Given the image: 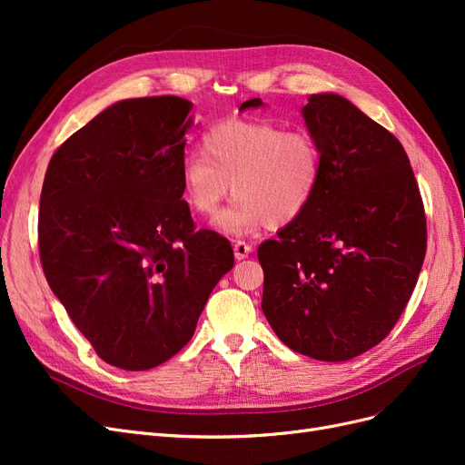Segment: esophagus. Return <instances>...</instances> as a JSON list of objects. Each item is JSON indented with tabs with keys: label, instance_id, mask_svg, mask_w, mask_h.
I'll return each instance as SVG.
<instances>
[{
	"label": "esophagus",
	"instance_id": "esophagus-1",
	"mask_svg": "<svg viewBox=\"0 0 465 465\" xmlns=\"http://www.w3.org/2000/svg\"><path fill=\"white\" fill-rule=\"evenodd\" d=\"M232 250H234V258H236V260H244V258H248V256H250L252 246H250L248 242L236 241V242H234V246H232Z\"/></svg>",
	"mask_w": 465,
	"mask_h": 465
}]
</instances>
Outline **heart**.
Instances as JSON below:
<instances>
[{
	"instance_id": "1",
	"label": "heart",
	"mask_w": 465,
	"mask_h": 465,
	"mask_svg": "<svg viewBox=\"0 0 465 465\" xmlns=\"http://www.w3.org/2000/svg\"><path fill=\"white\" fill-rule=\"evenodd\" d=\"M202 145L203 154L182 159L180 186L203 217L215 215L232 190L236 198L213 223L223 234L241 238L267 224L285 227L316 198L323 159L312 134L267 120H229L213 125Z\"/></svg>"
}]
</instances>
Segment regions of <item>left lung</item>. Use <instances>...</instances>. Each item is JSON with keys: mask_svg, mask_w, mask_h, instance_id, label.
Returning <instances> with one entry per match:
<instances>
[{"mask_svg": "<svg viewBox=\"0 0 465 465\" xmlns=\"http://www.w3.org/2000/svg\"><path fill=\"white\" fill-rule=\"evenodd\" d=\"M260 106L252 98L241 110ZM301 112L323 173L311 207L258 248L262 311L292 351L341 362L382 341L410 302L427 250L425 209L386 128L335 93L311 94Z\"/></svg>", "mask_w": 465, "mask_h": 465, "instance_id": "obj_1", "label": "left lung"}]
</instances>
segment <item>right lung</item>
<instances>
[{
  "instance_id": "right-lung-1",
  "label": "right lung",
  "mask_w": 465,
  "mask_h": 465,
  "mask_svg": "<svg viewBox=\"0 0 465 465\" xmlns=\"http://www.w3.org/2000/svg\"><path fill=\"white\" fill-rule=\"evenodd\" d=\"M190 110L171 94L114 103L54 153L42 184L48 285L96 355L124 371L174 357L234 265L227 238L195 231L182 200Z\"/></svg>"
}]
</instances>
